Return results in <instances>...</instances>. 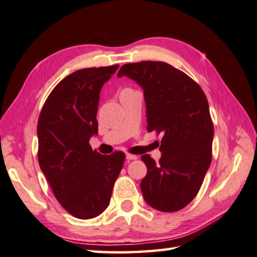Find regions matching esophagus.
Masks as SVG:
<instances>
[{"label":"esophagus","mask_w":257,"mask_h":257,"mask_svg":"<svg viewBox=\"0 0 257 257\" xmlns=\"http://www.w3.org/2000/svg\"><path fill=\"white\" fill-rule=\"evenodd\" d=\"M125 158H127L128 161H134V160H137L138 156H136V155H132V154H127V155H125Z\"/></svg>","instance_id":"esophagus-1"}]
</instances>
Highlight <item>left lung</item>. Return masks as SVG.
Instances as JSON below:
<instances>
[{"label":"left lung","instance_id":"1","mask_svg":"<svg viewBox=\"0 0 257 257\" xmlns=\"http://www.w3.org/2000/svg\"><path fill=\"white\" fill-rule=\"evenodd\" d=\"M127 76L144 90L147 132L163 134L156 163L145 154L143 197L152 208L174 212L192 201L212 158L213 124L206 95L197 83L164 62L125 64Z\"/></svg>","mask_w":257,"mask_h":257}]
</instances>
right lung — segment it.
<instances>
[{"instance_id":"add662e5","label":"right lung","mask_w":257,"mask_h":257,"mask_svg":"<svg viewBox=\"0 0 257 257\" xmlns=\"http://www.w3.org/2000/svg\"><path fill=\"white\" fill-rule=\"evenodd\" d=\"M119 65L83 68L60 81L41 110L38 161L56 199L72 216L91 219L108 208L124 154L101 155L90 146L97 135L100 92Z\"/></svg>"}]
</instances>
